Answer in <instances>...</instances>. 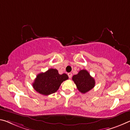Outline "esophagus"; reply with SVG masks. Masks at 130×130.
Segmentation results:
<instances>
[{
	"label": "esophagus",
	"instance_id": "obj_1",
	"mask_svg": "<svg viewBox=\"0 0 130 130\" xmlns=\"http://www.w3.org/2000/svg\"><path fill=\"white\" fill-rule=\"evenodd\" d=\"M68 75L69 77L70 78V79H71V78L72 77V73H68Z\"/></svg>",
	"mask_w": 130,
	"mask_h": 130
}]
</instances>
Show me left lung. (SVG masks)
Listing matches in <instances>:
<instances>
[{
	"label": "left lung",
	"mask_w": 130,
	"mask_h": 130,
	"mask_svg": "<svg viewBox=\"0 0 130 130\" xmlns=\"http://www.w3.org/2000/svg\"><path fill=\"white\" fill-rule=\"evenodd\" d=\"M72 80L76 84L78 90L83 94L92 89L95 84L94 78L85 69L81 70L77 75H73Z\"/></svg>",
	"instance_id": "1"
}]
</instances>
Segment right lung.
<instances>
[{
	"instance_id": "add662e5",
	"label": "right lung",
	"mask_w": 130,
	"mask_h": 130,
	"mask_svg": "<svg viewBox=\"0 0 130 130\" xmlns=\"http://www.w3.org/2000/svg\"><path fill=\"white\" fill-rule=\"evenodd\" d=\"M68 79V76L60 75L56 69H49L44 73L37 75L33 83V87L41 94L48 95L56 92L63 81Z\"/></svg>"
}]
</instances>
